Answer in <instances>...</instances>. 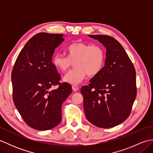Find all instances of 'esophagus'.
I'll list each match as a JSON object with an SVG mask.
<instances>
[{
	"mask_svg": "<svg viewBox=\"0 0 153 153\" xmlns=\"http://www.w3.org/2000/svg\"><path fill=\"white\" fill-rule=\"evenodd\" d=\"M79 89V87L77 85H72V90L74 91H77Z\"/></svg>",
	"mask_w": 153,
	"mask_h": 153,
	"instance_id": "esophagus-1",
	"label": "esophagus"
}]
</instances>
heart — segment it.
I'll return each instance as SVG.
<instances>
[{"label": "heart", "instance_id": "heart-1", "mask_svg": "<svg viewBox=\"0 0 153 153\" xmlns=\"http://www.w3.org/2000/svg\"><path fill=\"white\" fill-rule=\"evenodd\" d=\"M68 56L56 53L52 58V63L61 72H66L75 64L74 69L71 70L64 77V82L72 85L81 83L87 75L95 76L104 66L106 54L103 47L99 45L78 42L71 43L66 48Z\"/></svg>", "mask_w": 153, "mask_h": 153}]
</instances>
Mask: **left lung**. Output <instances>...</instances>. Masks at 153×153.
<instances>
[{
  "mask_svg": "<svg viewBox=\"0 0 153 153\" xmlns=\"http://www.w3.org/2000/svg\"><path fill=\"white\" fill-rule=\"evenodd\" d=\"M106 49L105 66L83 86L84 111L88 121L99 128H112L124 122L137 95L136 73L122 45L108 35H89Z\"/></svg>",
  "mask_w": 153,
  "mask_h": 153,
  "instance_id": "left-lung-1",
  "label": "left lung"
}]
</instances>
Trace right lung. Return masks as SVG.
Here are the masks:
<instances>
[{
	"mask_svg": "<svg viewBox=\"0 0 153 153\" xmlns=\"http://www.w3.org/2000/svg\"><path fill=\"white\" fill-rule=\"evenodd\" d=\"M64 40L63 34L35 35L20 51L12 71L15 106L24 122L37 130L59 124L62 105L71 93L70 84L60 82V75L52 63L55 48ZM55 85L56 90H49Z\"/></svg>",
	"mask_w": 153,
	"mask_h": 153,
	"instance_id": "obj_1",
	"label": "right lung"
}]
</instances>
